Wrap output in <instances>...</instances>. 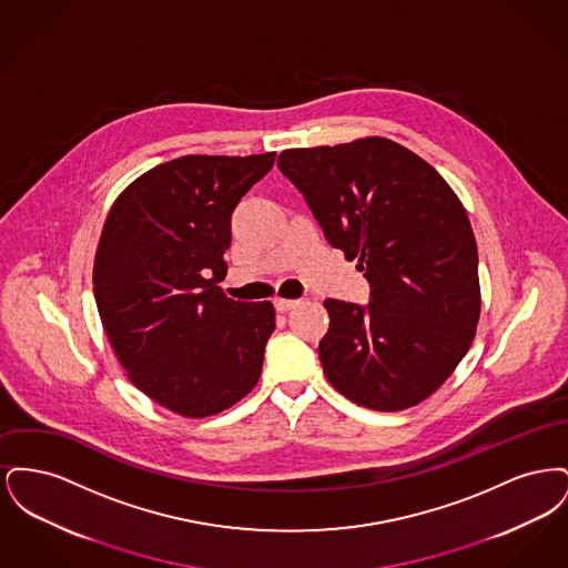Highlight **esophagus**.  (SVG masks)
I'll list each match as a JSON object with an SVG mask.
<instances>
[{"label": "esophagus", "instance_id": "obj_1", "mask_svg": "<svg viewBox=\"0 0 568 568\" xmlns=\"http://www.w3.org/2000/svg\"><path fill=\"white\" fill-rule=\"evenodd\" d=\"M294 306H297V300H285V297H274V308H276L278 313L292 311Z\"/></svg>", "mask_w": 568, "mask_h": 568}]
</instances>
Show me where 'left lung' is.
Returning a JSON list of instances; mask_svg holds the SVG:
<instances>
[{
    "instance_id": "left-lung-1",
    "label": "left lung",
    "mask_w": 568,
    "mask_h": 568,
    "mask_svg": "<svg viewBox=\"0 0 568 568\" xmlns=\"http://www.w3.org/2000/svg\"><path fill=\"white\" fill-rule=\"evenodd\" d=\"M276 165L371 283L366 306L324 302L325 377L373 410L426 400L468 352L481 313L477 243L458 195L430 163L378 135L287 149Z\"/></svg>"
}]
</instances>
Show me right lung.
Wrapping results in <instances>:
<instances>
[{"mask_svg": "<svg viewBox=\"0 0 568 568\" xmlns=\"http://www.w3.org/2000/svg\"><path fill=\"white\" fill-rule=\"evenodd\" d=\"M276 153L185 155L138 176L110 209L93 262L102 325L135 387L183 417L216 415L257 383L271 302H236L230 219Z\"/></svg>", "mask_w": 568, "mask_h": 568, "instance_id": "obj_1", "label": "right lung"}]
</instances>
